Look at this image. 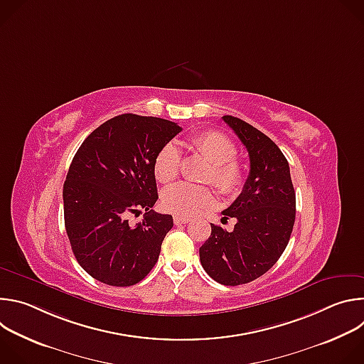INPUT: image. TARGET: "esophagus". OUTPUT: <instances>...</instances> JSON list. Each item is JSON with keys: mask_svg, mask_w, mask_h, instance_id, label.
Listing matches in <instances>:
<instances>
[{"mask_svg": "<svg viewBox=\"0 0 364 364\" xmlns=\"http://www.w3.org/2000/svg\"><path fill=\"white\" fill-rule=\"evenodd\" d=\"M190 222H191V219H188V218H180V216L174 218L176 225H186V223H190Z\"/></svg>", "mask_w": 364, "mask_h": 364, "instance_id": "esophagus-1", "label": "esophagus"}]
</instances>
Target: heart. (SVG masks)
<instances>
[{"label": "heart", "instance_id": "obj_1", "mask_svg": "<svg viewBox=\"0 0 364 364\" xmlns=\"http://www.w3.org/2000/svg\"><path fill=\"white\" fill-rule=\"evenodd\" d=\"M190 145L212 164L207 181L228 197L237 196L246 180L243 166L236 160L235 142L219 131H204L191 136ZM181 152L176 144H166L154 159V174L160 183L173 181L180 171ZM215 204L212 188L191 183H177L163 193V205L180 218H191Z\"/></svg>", "mask_w": 364, "mask_h": 364}]
</instances>
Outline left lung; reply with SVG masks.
<instances>
[{"label":"left lung","instance_id":"obj_1","mask_svg":"<svg viewBox=\"0 0 364 364\" xmlns=\"http://www.w3.org/2000/svg\"><path fill=\"white\" fill-rule=\"evenodd\" d=\"M223 121L246 146L250 170L240 196L222 212L225 220L236 219L235 229L212 225L200 262L216 282L236 287L262 277L284 253L295 222V191L288 161L269 136L236 117Z\"/></svg>","mask_w":364,"mask_h":364}]
</instances>
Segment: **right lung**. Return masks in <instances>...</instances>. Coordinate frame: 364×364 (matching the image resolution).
<instances>
[{"instance_id": "1", "label": "right lung", "mask_w": 364, "mask_h": 364, "mask_svg": "<svg viewBox=\"0 0 364 364\" xmlns=\"http://www.w3.org/2000/svg\"><path fill=\"white\" fill-rule=\"evenodd\" d=\"M181 128L171 121L122 114L79 146L63 186L65 226L79 265L112 287L142 281L157 264L173 216L155 213L154 159ZM146 210L142 223L127 218Z\"/></svg>"}]
</instances>
